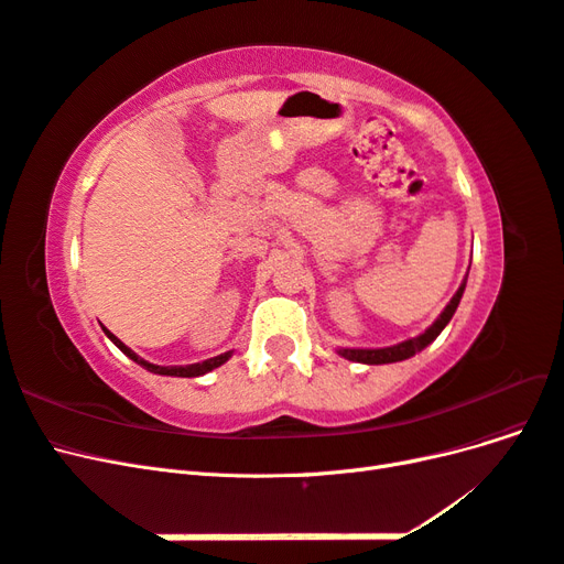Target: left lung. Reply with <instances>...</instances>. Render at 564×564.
<instances>
[{"label":"left lung","mask_w":564,"mask_h":564,"mask_svg":"<svg viewBox=\"0 0 564 564\" xmlns=\"http://www.w3.org/2000/svg\"><path fill=\"white\" fill-rule=\"evenodd\" d=\"M466 280H468V272H466L464 282H460V286L456 289L452 301L445 305V311L440 313V317L423 334H419L414 338H406V340H402V344H395V346H386V348H338L336 352L340 357H346V360L360 362V365H390V362L409 360V357H414L425 346H431L433 340L442 334V329L447 327L449 319L454 317V313L458 308L460 296H464V292H466Z\"/></svg>","instance_id":"obj_1"}]
</instances>
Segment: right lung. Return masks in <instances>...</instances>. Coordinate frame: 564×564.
<instances>
[{
	"instance_id": "add662e5",
	"label": "right lung",
	"mask_w": 564,
	"mask_h": 564,
	"mask_svg": "<svg viewBox=\"0 0 564 564\" xmlns=\"http://www.w3.org/2000/svg\"><path fill=\"white\" fill-rule=\"evenodd\" d=\"M104 332H106V336L112 340V344L129 357V360H133L135 365H141L143 369H148V371H152V373H160V377L195 379V377H202V373H207V371H212V369H216V367H220V365H226V362L230 360V357H232V350H228V352H220V355H216V357H209V360L195 362V365H185V367H160V365H152V362L143 360L141 355H135L129 346H124L122 340H119V338H117L112 332H108L106 327H104Z\"/></svg>"
}]
</instances>
